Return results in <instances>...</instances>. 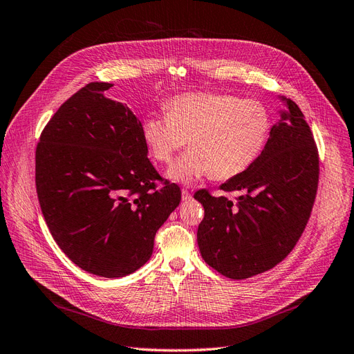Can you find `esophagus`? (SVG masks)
<instances>
[{"label":"esophagus","mask_w":354,"mask_h":354,"mask_svg":"<svg viewBox=\"0 0 354 354\" xmlns=\"http://www.w3.org/2000/svg\"><path fill=\"white\" fill-rule=\"evenodd\" d=\"M191 198H193V196H191V193H189V191L187 189V188H183V200H191Z\"/></svg>","instance_id":"34e87169"}]
</instances>
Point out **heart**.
Instances as JSON below:
<instances>
[{
	"label": "heart",
	"instance_id": "1",
	"mask_svg": "<svg viewBox=\"0 0 354 354\" xmlns=\"http://www.w3.org/2000/svg\"><path fill=\"white\" fill-rule=\"evenodd\" d=\"M165 109L166 115L145 117L140 132L149 154L167 166L188 140L191 149L169 171L176 183L239 176L258 160L271 132L268 109L236 95L185 93Z\"/></svg>",
	"mask_w": 354,
	"mask_h": 354
}]
</instances>
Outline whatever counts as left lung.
Here are the masks:
<instances>
[{"instance_id": "left-lung-1", "label": "left lung", "mask_w": 354, "mask_h": 354, "mask_svg": "<svg viewBox=\"0 0 354 354\" xmlns=\"http://www.w3.org/2000/svg\"><path fill=\"white\" fill-rule=\"evenodd\" d=\"M271 127L258 160L219 189L236 201L198 189L205 207L197 230L200 254L222 276L234 280L276 267L304 233L319 184V151L306 117L294 100Z\"/></svg>"}]
</instances>
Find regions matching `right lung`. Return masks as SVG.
<instances>
[{
	"label": "right lung",
	"instance_id": "add662e5",
	"mask_svg": "<svg viewBox=\"0 0 354 354\" xmlns=\"http://www.w3.org/2000/svg\"><path fill=\"white\" fill-rule=\"evenodd\" d=\"M93 82L60 105L35 151V187L57 246L87 272L115 279L142 267L180 188L147 157L142 123Z\"/></svg>",
	"mask_w": 354,
	"mask_h": 354
}]
</instances>
